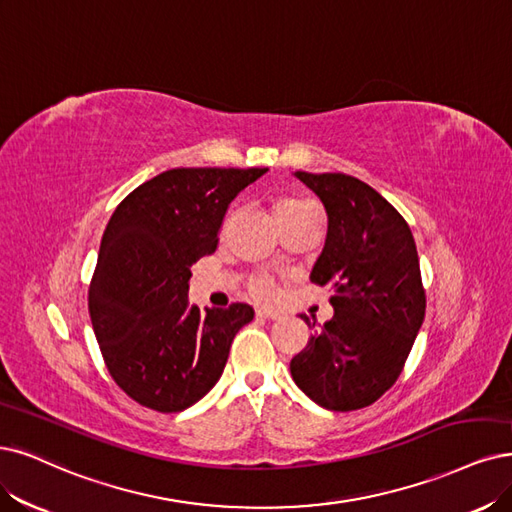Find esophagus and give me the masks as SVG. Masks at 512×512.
I'll return each instance as SVG.
<instances>
[{"label":"esophagus","instance_id":"1","mask_svg":"<svg viewBox=\"0 0 512 512\" xmlns=\"http://www.w3.org/2000/svg\"><path fill=\"white\" fill-rule=\"evenodd\" d=\"M255 314H257L259 318H270V320L280 318V312H278V310H270V308H257Z\"/></svg>","mask_w":512,"mask_h":512}]
</instances>
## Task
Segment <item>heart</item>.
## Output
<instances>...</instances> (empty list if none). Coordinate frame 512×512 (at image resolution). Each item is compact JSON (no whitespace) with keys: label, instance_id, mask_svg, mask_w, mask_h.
Listing matches in <instances>:
<instances>
[{"label":"heart","instance_id":"obj_1","mask_svg":"<svg viewBox=\"0 0 512 512\" xmlns=\"http://www.w3.org/2000/svg\"><path fill=\"white\" fill-rule=\"evenodd\" d=\"M314 204L308 202V200H299V198H287V200H280L276 206H274V219H285V217H293L297 213H304L308 211V208H312ZM251 293L257 297V299H272L274 297V285L272 280L268 278H255L251 282Z\"/></svg>","mask_w":512,"mask_h":512}]
</instances>
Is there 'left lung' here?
<instances>
[{
    "label": "left lung",
    "instance_id": "obj_1",
    "mask_svg": "<svg viewBox=\"0 0 512 512\" xmlns=\"http://www.w3.org/2000/svg\"><path fill=\"white\" fill-rule=\"evenodd\" d=\"M295 177L327 211L325 249L310 280L331 287L333 318L293 356L291 375L316 405L354 411L396 382L424 323L418 249L399 211L361 179L304 170Z\"/></svg>",
    "mask_w": 512,
    "mask_h": 512
}]
</instances>
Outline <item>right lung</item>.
<instances>
[{
	"label": "right lung",
	"instance_id": "add662e5",
	"mask_svg": "<svg viewBox=\"0 0 512 512\" xmlns=\"http://www.w3.org/2000/svg\"><path fill=\"white\" fill-rule=\"evenodd\" d=\"M268 168H170L130 192L111 215L88 308L105 365L143 407L198 403L223 373L249 304L200 314L187 299L192 266L217 249L227 206Z\"/></svg>",
	"mask_w": 512,
	"mask_h": 512
}]
</instances>
